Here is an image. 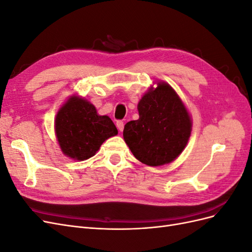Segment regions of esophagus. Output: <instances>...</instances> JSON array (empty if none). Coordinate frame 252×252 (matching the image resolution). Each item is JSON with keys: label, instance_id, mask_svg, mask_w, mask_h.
Returning a JSON list of instances; mask_svg holds the SVG:
<instances>
[{"label": "esophagus", "instance_id": "obj_1", "mask_svg": "<svg viewBox=\"0 0 252 252\" xmlns=\"http://www.w3.org/2000/svg\"><path fill=\"white\" fill-rule=\"evenodd\" d=\"M117 127L119 129V131H123V129H124V123H123V122L118 121L117 122Z\"/></svg>", "mask_w": 252, "mask_h": 252}]
</instances>
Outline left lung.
Returning <instances> with one entry per match:
<instances>
[{"label": "left lung", "instance_id": "8db88e82", "mask_svg": "<svg viewBox=\"0 0 252 252\" xmlns=\"http://www.w3.org/2000/svg\"><path fill=\"white\" fill-rule=\"evenodd\" d=\"M139 120L124 127V140L133 156L149 166L172 162L186 147L191 120L174 90L166 83L145 94L138 105Z\"/></svg>", "mask_w": 252, "mask_h": 252}]
</instances>
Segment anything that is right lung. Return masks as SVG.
I'll return each instance as SVG.
<instances>
[{"label":"right lung","instance_id":"right-lung-1","mask_svg":"<svg viewBox=\"0 0 252 252\" xmlns=\"http://www.w3.org/2000/svg\"><path fill=\"white\" fill-rule=\"evenodd\" d=\"M56 133L66 156L84 161L94 157L103 142L118 134V129L110 118L98 116L93 104L72 96L57 114Z\"/></svg>","mask_w":252,"mask_h":252}]
</instances>
